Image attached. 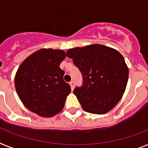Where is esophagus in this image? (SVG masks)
Segmentation results:
<instances>
[{
	"instance_id": "34e87169",
	"label": "esophagus",
	"mask_w": 148,
	"mask_h": 148,
	"mask_svg": "<svg viewBox=\"0 0 148 148\" xmlns=\"http://www.w3.org/2000/svg\"><path fill=\"white\" fill-rule=\"evenodd\" d=\"M69 85H70V87H71L72 90H73V89H74V87H75V83H74V82H69Z\"/></svg>"
}]
</instances>
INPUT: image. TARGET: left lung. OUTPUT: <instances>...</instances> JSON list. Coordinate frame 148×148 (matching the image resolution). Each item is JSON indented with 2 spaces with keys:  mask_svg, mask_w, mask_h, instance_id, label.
Instances as JSON below:
<instances>
[{
  "mask_svg": "<svg viewBox=\"0 0 148 148\" xmlns=\"http://www.w3.org/2000/svg\"><path fill=\"white\" fill-rule=\"evenodd\" d=\"M66 56L82 74V86L73 91L82 109L94 114L113 109L123 97L129 78L123 55L112 47L95 44L69 49Z\"/></svg>",
  "mask_w": 148,
  "mask_h": 148,
  "instance_id": "obj_1",
  "label": "left lung"
}]
</instances>
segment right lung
<instances>
[{"instance_id":"1","label":"right lung","mask_w":148,"mask_h":148,"mask_svg":"<svg viewBox=\"0 0 148 148\" xmlns=\"http://www.w3.org/2000/svg\"><path fill=\"white\" fill-rule=\"evenodd\" d=\"M65 58L63 50L40 49L24 60L16 73L14 83L19 99L40 116L51 117L62 111L71 91L60 68Z\"/></svg>"}]
</instances>
